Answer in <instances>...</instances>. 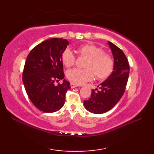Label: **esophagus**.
Here are the masks:
<instances>
[{"mask_svg":"<svg viewBox=\"0 0 154 154\" xmlns=\"http://www.w3.org/2000/svg\"><path fill=\"white\" fill-rule=\"evenodd\" d=\"M78 85L77 84H75V83H71V87L73 89V88H75V87H77Z\"/></svg>","mask_w":154,"mask_h":154,"instance_id":"1","label":"esophagus"}]
</instances>
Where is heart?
I'll return each mask as SVG.
<instances>
[{"label": "heart", "instance_id": "obj_1", "mask_svg": "<svg viewBox=\"0 0 154 154\" xmlns=\"http://www.w3.org/2000/svg\"><path fill=\"white\" fill-rule=\"evenodd\" d=\"M81 56L88 59L85 69L73 68L67 71V77L72 83L83 84L92 80L94 75L98 80L107 79L112 73L114 61L110 55L104 53L102 48L92 44H86L78 48ZM61 60L66 67L75 64L76 57L71 49L67 48L61 54Z\"/></svg>", "mask_w": 154, "mask_h": 154}]
</instances>
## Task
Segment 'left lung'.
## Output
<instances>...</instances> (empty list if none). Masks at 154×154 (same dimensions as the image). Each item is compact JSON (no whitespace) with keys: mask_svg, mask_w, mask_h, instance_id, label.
<instances>
[{"mask_svg":"<svg viewBox=\"0 0 154 154\" xmlns=\"http://www.w3.org/2000/svg\"><path fill=\"white\" fill-rule=\"evenodd\" d=\"M113 55L114 67L112 73L100 84V90L92 89L91 97L84 101V106L94 114H103L116 105L125 91L129 76L128 61L124 52L112 42H108Z\"/></svg>","mask_w":154,"mask_h":154,"instance_id":"1","label":"left lung"}]
</instances>
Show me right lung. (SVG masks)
Segmentation results:
<instances>
[{
    "instance_id": "obj_1",
    "label": "right lung",
    "mask_w": 154,
    "mask_h": 154,
    "mask_svg": "<svg viewBox=\"0 0 154 154\" xmlns=\"http://www.w3.org/2000/svg\"><path fill=\"white\" fill-rule=\"evenodd\" d=\"M69 42L51 38L34 47L28 54L23 71L22 81L34 105L44 112H54L63 106L70 83L64 79L61 54ZM63 79L61 84L55 82Z\"/></svg>"
}]
</instances>
